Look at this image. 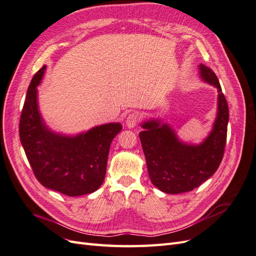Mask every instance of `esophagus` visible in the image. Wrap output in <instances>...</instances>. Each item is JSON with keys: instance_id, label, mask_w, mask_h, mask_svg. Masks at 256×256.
Here are the masks:
<instances>
[{"instance_id": "esophagus-1", "label": "esophagus", "mask_w": 256, "mask_h": 256, "mask_svg": "<svg viewBox=\"0 0 256 256\" xmlns=\"http://www.w3.org/2000/svg\"><path fill=\"white\" fill-rule=\"evenodd\" d=\"M138 122H140V115H138V113H130L127 118H126V125L129 127V128H134L136 127Z\"/></svg>"}]
</instances>
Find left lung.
<instances>
[{
    "label": "left lung",
    "instance_id": "left-lung-1",
    "mask_svg": "<svg viewBox=\"0 0 256 256\" xmlns=\"http://www.w3.org/2000/svg\"><path fill=\"white\" fill-rule=\"evenodd\" d=\"M200 76L218 88V115L214 129L200 145L178 141L174 131L166 124L144 122L138 134L146 158L148 175L154 186L170 194L198 188L218 170L226 144L228 106L216 74L200 65Z\"/></svg>",
    "mask_w": 256,
    "mask_h": 256
}]
</instances>
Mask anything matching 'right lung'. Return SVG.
<instances>
[{
  "instance_id": "right-lung-1",
  "label": "right lung",
  "mask_w": 256,
  "mask_h": 256,
  "mask_svg": "<svg viewBox=\"0 0 256 256\" xmlns=\"http://www.w3.org/2000/svg\"><path fill=\"white\" fill-rule=\"evenodd\" d=\"M44 69L42 66L34 74L28 88L20 116V141L44 187L68 196L88 194L102 184L111 142L122 127L120 122L106 124L76 136L51 132L37 108L36 88Z\"/></svg>"
}]
</instances>
